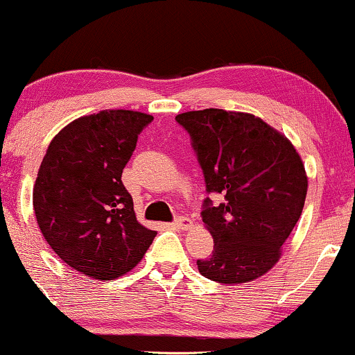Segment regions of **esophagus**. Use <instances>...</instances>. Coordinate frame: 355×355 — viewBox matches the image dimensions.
Masks as SVG:
<instances>
[{
    "label": "esophagus",
    "instance_id": "obj_1",
    "mask_svg": "<svg viewBox=\"0 0 355 355\" xmlns=\"http://www.w3.org/2000/svg\"><path fill=\"white\" fill-rule=\"evenodd\" d=\"M173 226L178 227V230H190V227L193 226V223H191V219H188L185 216H180V218L175 219Z\"/></svg>",
    "mask_w": 355,
    "mask_h": 355
}]
</instances>
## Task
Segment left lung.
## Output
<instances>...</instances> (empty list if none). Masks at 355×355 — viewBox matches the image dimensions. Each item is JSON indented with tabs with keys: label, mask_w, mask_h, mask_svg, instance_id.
Returning a JSON list of instances; mask_svg holds the SVG:
<instances>
[{
	"label": "left lung",
	"mask_w": 355,
	"mask_h": 355,
	"mask_svg": "<svg viewBox=\"0 0 355 355\" xmlns=\"http://www.w3.org/2000/svg\"><path fill=\"white\" fill-rule=\"evenodd\" d=\"M190 132L203 168L205 227L214 239L209 259L196 260L203 277L237 285L266 275L298 223L308 191L302 157L285 134L257 116L208 107L175 118Z\"/></svg>",
	"instance_id": "left-lung-1"
}]
</instances>
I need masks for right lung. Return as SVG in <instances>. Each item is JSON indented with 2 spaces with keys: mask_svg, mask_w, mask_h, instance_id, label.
Segmentation results:
<instances>
[{
  "mask_svg": "<svg viewBox=\"0 0 355 355\" xmlns=\"http://www.w3.org/2000/svg\"><path fill=\"white\" fill-rule=\"evenodd\" d=\"M152 119L131 110L82 116L58 131L39 167L33 190L39 230L62 262L95 280L131 272L157 234L137 221L121 182Z\"/></svg>",
  "mask_w": 355,
  "mask_h": 355,
  "instance_id": "right-lung-1",
  "label": "right lung"
}]
</instances>
